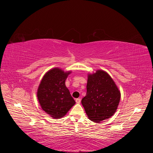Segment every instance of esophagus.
Segmentation results:
<instances>
[{"label":"esophagus","instance_id":"1","mask_svg":"<svg viewBox=\"0 0 153 153\" xmlns=\"http://www.w3.org/2000/svg\"><path fill=\"white\" fill-rule=\"evenodd\" d=\"M76 103H77V104L80 103V102H81V99H80L79 98H77V99H76Z\"/></svg>","mask_w":153,"mask_h":153}]
</instances>
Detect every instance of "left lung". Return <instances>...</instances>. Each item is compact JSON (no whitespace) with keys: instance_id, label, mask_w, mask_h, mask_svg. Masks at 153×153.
<instances>
[{"instance_id":"obj_1","label":"left lung","mask_w":153,"mask_h":153,"mask_svg":"<svg viewBox=\"0 0 153 153\" xmlns=\"http://www.w3.org/2000/svg\"><path fill=\"white\" fill-rule=\"evenodd\" d=\"M120 92L113 79L102 70L89 74L86 96L82 100L88 118L99 123L110 118L116 111Z\"/></svg>"}]
</instances>
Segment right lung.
<instances>
[{
    "mask_svg": "<svg viewBox=\"0 0 153 153\" xmlns=\"http://www.w3.org/2000/svg\"><path fill=\"white\" fill-rule=\"evenodd\" d=\"M70 74L54 68L45 75L39 86L37 98L41 108L53 118H62L76 103L65 85Z\"/></svg>",
    "mask_w": 153,
    "mask_h": 153,
    "instance_id": "add662e5",
    "label": "right lung"
}]
</instances>
